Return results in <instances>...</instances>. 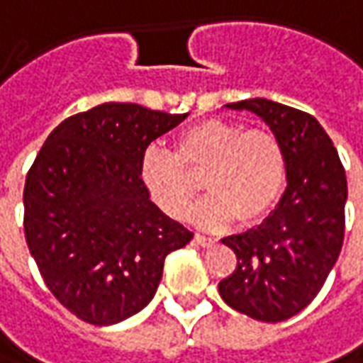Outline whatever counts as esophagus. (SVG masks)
<instances>
[{
	"instance_id": "obj_1",
	"label": "esophagus",
	"mask_w": 363,
	"mask_h": 363,
	"mask_svg": "<svg viewBox=\"0 0 363 363\" xmlns=\"http://www.w3.org/2000/svg\"><path fill=\"white\" fill-rule=\"evenodd\" d=\"M194 242L199 244V246H202V248H211V246H214V238H211V236H202V234H196L194 236Z\"/></svg>"
}]
</instances>
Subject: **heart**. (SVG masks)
Masks as SVG:
<instances>
[{
    "instance_id": "b5f03b06",
    "label": "heart",
    "mask_w": 363,
    "mask_h": 363,
    "mask_svg": "<svg viewBox=\"0 0 363 363\" xmlns=\"http://www.w3.org/2000/svg\"><path fill=\"white\" fill-rule=\"evenodd\" d=\"M206 196L191 213L202 228H226L264 218L282 199L288 157L272 130L246 129L240 123L208 119L182 130L174 150L149 145L143 150L139 177L149 196L167 214L182 218L199 192Z\"/></svg>"
}]
</instances>
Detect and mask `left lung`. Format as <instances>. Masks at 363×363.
<instances>
[{"label":"left lung","mask_w":363,"mask_h":363,"mask_svg":"<svg viewBox=\"0 0 363 363\" xmlns=\"http://www.w3.org/2000/svg\"><path fill=\"white\" fill-rule=\"evenodd\" d=\"M264 121L288 157L286 191L258 226L223 238L236 270L220 280L226 304L260 322L296 316L322 290L344 242L346 171L312 115L270 99L224 105Z\"/></svg>","instance_id":"8db88e82"}]
</instances>
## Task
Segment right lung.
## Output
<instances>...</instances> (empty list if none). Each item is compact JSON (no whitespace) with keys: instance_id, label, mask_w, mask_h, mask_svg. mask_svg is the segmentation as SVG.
I'll use <instances>...</instances> for the list:
<instances>
[{"instance_id":"obj_1","label":"right lung","mask_w":363,"mask_h":363,"mask_svg":"<svg viewBox=\"0 0 363 363\" xmlns=\"http://www.w3.org/2000/svg\"><path fill=\"white\" fill-rule=\"evenodd\" d=\"M189 117L103 103L51 130L27 172L26 240L61 304L111 326L152 300L167 254L192 233L150 201L143 150Z\"/></svg>"}]
</instances>
